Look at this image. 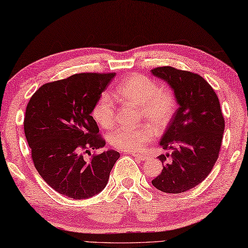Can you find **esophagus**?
Returning <instances> with one entry per match:
<instances>
[{
	"instance_id": "34e87169",
	"label": "esophagus",
	"mask_w": 248,
	"mask_h": 248,
	"mask_svg": "<svg viewBox=\"0 0 248 248\" xmlns=\"http://www.w3.org/2000/svg\"><path fill=\"white\" fill-rule=\"evenodd\" d=\"M133 156L136 158V159H140V160H143V161H146L148 160V156L146 155H141V154H133Z\"/></svg>"
}]
</instances>
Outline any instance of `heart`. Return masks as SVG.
<instances>
[{"label":"heart","mask_w":248,"mask_h":248,"mask_svg":"<svg viewBox=\"0 0 248 248\" xmlns=\"http://www.w3.org/2000/svg\"><path fill=\"white\" fill-rule=\"evenodd\" d=\"M115 92L123 102L140 105V117L151 122L157 131L167 126L177 111L173 92L167 88H159L157 81L147 76H128L115 87ZM92 117L101 127L113 126L115 103L108 93L99 96L92 109ZM155 128L151 124H141L135 128H117L109 135V143L119 151L140 152L154 139Z\"/></svg>","instance_id":"1"}]
</instances>
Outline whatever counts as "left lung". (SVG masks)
I'll list each match as a JSON object with an SVG mask.
<instances>
[{
	"instance_id": "8db88e82",
	"label": "left lung",
	"mask_w": 248,
	"mask_h": 248,
	"mask_svg": "<svg viewBox=\"0 0 248 248\" xmlns=\"http://www.w3.org/2000/svg\"><path fill=\"white\" fill-rule=\"evenodd\" d=\"M152 74L172 89L179 108L160 140L162 171L152 181L166 193H181L201 184L212 170L220 153L224 117L212 87L200 75L170 66Z\"/></svg>"
}]
</instances>
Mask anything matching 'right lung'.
<instances>
[{
	"instance_id": "right-lung-1",
	"label": "right lung",
	"mask_w": 248,
	"mask_h": 248,
	"mask_svg": "<svg viewBox=\"0 0 248 248\" xmlns=\"http://www.w3.org/2000/svg\"><path fill=\"white\" fill-rule=\"evenodd\" d=\"M114 76L87 72L43 84L27 104L24 132L32 162L60 194L78 200L94 197L120 158L112 149L83 158L105 145L91 113Z\"/></svg>"
}]
</instances>
